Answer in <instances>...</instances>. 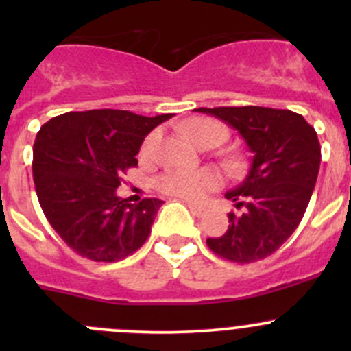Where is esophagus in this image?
<instances>
[{"label": "esophagus", "instance_id": "esophagus-1", "mask_svg": "<svg viewBox=\"0 0 351 351\" xmlns=\"http://www.w3.org/2000/svg\"><path fill=\"white\" fill-rule=\"evenodd\" d=\"M189 208L192 210L193 215H197V217H204V215H205V208L204 207H198V205L189 204Z\"/></svg>", "mask_w": 351, "mask_h": 351}]
</instances>
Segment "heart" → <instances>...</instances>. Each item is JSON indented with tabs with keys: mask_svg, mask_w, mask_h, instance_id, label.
Segmentation results:
<instances>
[{
	"mask_svg": "<svg viewBox=\"0 0 351 351\" xmlns=\"http://www.w3.org/2000/svg\"><path fill=\"white\" fill-rule=\"evenodd\" d=\"M185 136L193 144H200L204 141H217L222 143L228 136V130L222 123L208 119H193L183 129ZM156 141V134H151L143 146V153H147ZM221 186V176L214 169H168L158 178V189L162 193L171 197L185 198L190 202H198L205 197V193Z\"/></svg>",
	"mask_w": 351,
	"mask_h": 351,
	"instance_id": "1",
	"label": "heart"
}]
</instances>
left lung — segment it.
Masks as SVG:
<instances>
[{
    "mask_svg": "<svg viewBox=\"0 0 351 351\" xmlns=\"http://www.w3.org/2000/svg\"><path fill=\"white\" fill-rule=\"evenodd\" d=\"M195 112L221 119L238 130L253 153L244 182L226 193L241 212L228 214L226 234L207 238V246L234 263L263 260L302 221L321 165L316 130L290 110L247 105Z\"/></svg>",
    "mask_w": 351,
    "mask_h": 351,
    "instance_id": "obj_1",
    "label": "left lung"
}]
</instances>
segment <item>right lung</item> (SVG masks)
Wrapping results in <instances>:
<instances>
[{
	"label": "right lung",
	"mask_w": 351,
	"mask_h": 351,
	"mask_svg": "<svg viewBox=\"0 0 351 351\" xmlns=\"http://www.w3.org/2000/svg\"><path fill=\"white\" fill-rule=\"evenodd\" d=\"M173 113L144 117L129 110H88L54 117L34 143L38 202L71 250L93 261H119L136 253L151 234L165 202L120 198V176L137 166L147 134Z\"/></svg>",
	"instance_id": "1"
}]
</instances>
